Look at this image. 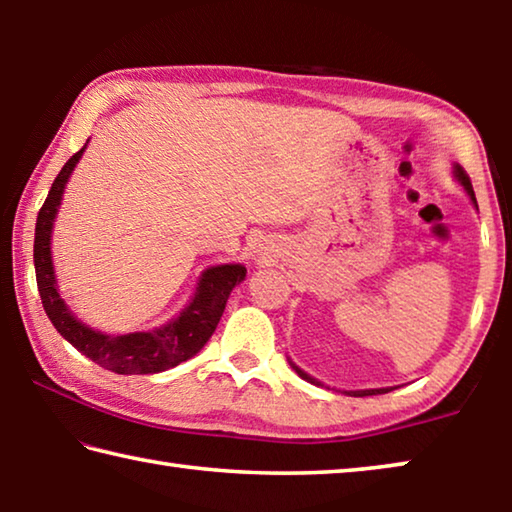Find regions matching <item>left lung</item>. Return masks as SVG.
<instances>
[{
    "label": "left lung",
    "mask_w": 512,
    "mask_h": 512,
    "mask_svg": "<svg viewBox=\"0 0 512 512\" xmlns=\"http://www.w3.org/2000/svg\"><path fill=\"white\" fill-rule=\"evenodd\" d=\"M454 178L458 180V185H461L463 189H465V194L467 196H470V201L474 203V207H476V210H479V205H476V196H474V189H472V183H470V178H467V173L463 171V167H461V164H454ZM289 363H291V368L293 370H296L298 372V375L302 377V379H305V381H309V384H314V386H325L323 384V381H318L316 377H311V375H307V372L305 370H302V368H298L296 366V363H293L291 359H289ZM393 388L395 386H388V388H366V391H343L345 395H352V397H366V395H381V393H388V391H393Z\"/></svg>",
    "instance_id": "left-lung-1"
}]
</instances>
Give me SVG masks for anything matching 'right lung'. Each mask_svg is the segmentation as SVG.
<instances>
[{
	"label": "right lung",
	"mask_w": 512,
	"mask_h": 512,
	"mask_svg": "<svg viewBox=\"0 0 512 512\" xmlns=\"http://www.w3.org/2000/svg\"><path fill=\"white\" fill-rule=\"evenodd\" d=\"M76 151L65 162V167L51 185L45 205L40 207L36 221V241H33V264H36V280L42 307L58 334L74 345L85 357L99 363L101 368L117 372V375H153V372L169 370L178 363L192 359L210 341L216 325L223 316L225 302L232 289L246 280L244 264H216L205 268L198 277L196 291L189 305L176 318L160 327L144 329V332L108 334L101 329L85 325L72 314L58 291L54 259H51V232L63 203L69 176L79 164L83 151Z\"/></svg>",
	"instance_id": "right-lung-1"
}]
</instances>
